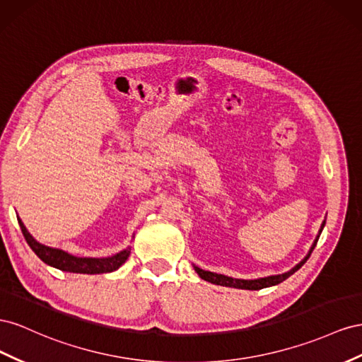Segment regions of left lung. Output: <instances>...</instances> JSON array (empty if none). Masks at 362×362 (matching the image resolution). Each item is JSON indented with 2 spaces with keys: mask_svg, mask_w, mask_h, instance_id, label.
Masks as SVG:
<instances>
[{
  "mask_svg": "<svg viewBox=\"0 0 362 362\" xmlns=\"http://www.w3.org/2000/svg\"><path fill=\"white\" fill-rule=\"evenodd\" d=\"M326 221L322 223V226H320V230H318V235L315 236V240L311 245V249H309L308 255L303 257V259L298 262L297 265H294L290 272H285L282 274H273V276H267V277H259V279H235V277H230V276H226V274H218V273H212V272H206V270H202V268L195 267L194 265V270L197 272V274L203 279V281L206 282H211L214 285H221V286H229V288H238V290H262V288H268V286H274L277 284L284 282L285 279L290 277L291 274H294L298 268H300L306 261L308 257L311 256L313 250L315 249L317 245V241L320 238V235H322V230L325 227Z\"/></svg>",
  "mask_w": 362,
  "mask_h": 362,
  "instance_id": "left-lung-1",
  "label": "left lung"
}]
</instances>
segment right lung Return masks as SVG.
I'll use <instances>...</instances> for the list:
<instances>
[{
	"label": "right lung",
	"mask_w": 362,
	"mask_h": 362,
	"mask_svg": "<svg viewBox=\"0 0 362 362\" xmlns=\"http://www.w3.org/2000/svg\"><path fill=\"white\" fill-rule=\"evenodd\" d=\"M18 223L21 226V230H23L27 244L30 245V249L37 255L39 259L44 261L47 265L54 267L62 272L80 273V274L112 273L118 270V268L127 261L132 250V247L129 245L127 249H124L119 253L107 256V257H80V256L71 255L65 250L54 249V247H48L45 244L37 243L33 236L30 235L27 227L24 226L23 221H21L19 216H18Z\"/></svg>",
	"instance_id": "add662e5"
}]
</instances>
